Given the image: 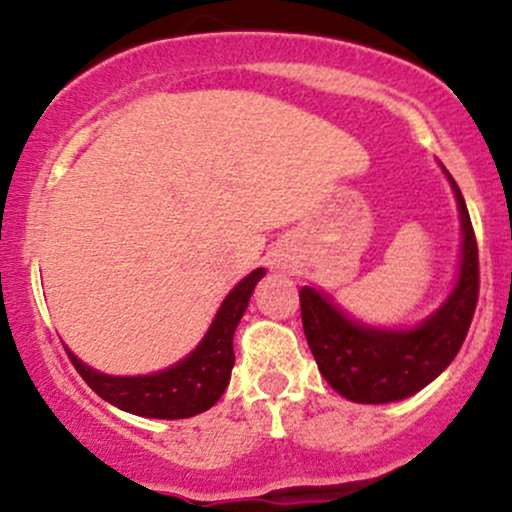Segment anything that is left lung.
<instances>
[{
    "label": "left lung",
    "mask_w": 512,
    "mask_h": 512,
    "mask_svg": "<svg viewBox=\"0 0 512 512\" xmlns=\"http://www.w3.org/2000/svg\"><path fill=\"white\" fill-rule=\"evenodd\" d=\"M455 190L462 221V264L448 301L414 330H378L346 317L313 286L301 289L303 332L317 368L339 395L361 404H385L411 397L436 380L472 325L479 298V248L467 204Z\"/></svg>",
    "instance_id": "left-lung-1"
}]
</instances>
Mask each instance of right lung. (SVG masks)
Here are the masks:
<instances>
[{
    "mask_svg": "<svg viewBox=\"0 0 512 512\" xmlns=\"http://www.w3.org/2000/svg\"><path fill=\"white\" fill-rule=\"evenodd\" d=\"M262 276L264 269H255L245 276L221 303L219 313L197 349L168 370L154 375L117 378V375L98 373L67 349L69 361L98 397L129 414L149 416V419H187V416L202 414L219 402L231 380L233 363H236L233 332Z\"/></svg>",
    "mask_w": 512,
    "mask_h": 512,
    "instance_id": "right-lung-1",
    "label": "right lung"
}]
</instances>
